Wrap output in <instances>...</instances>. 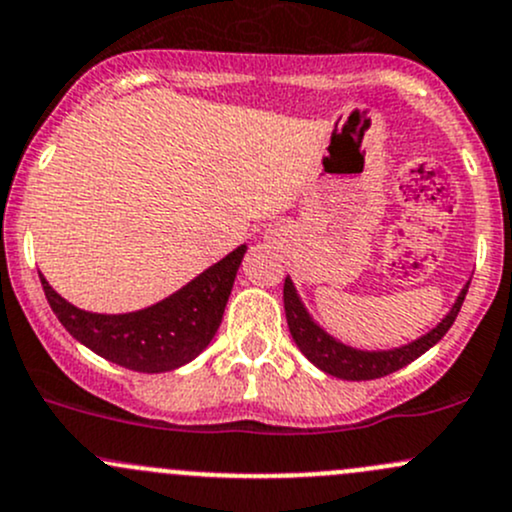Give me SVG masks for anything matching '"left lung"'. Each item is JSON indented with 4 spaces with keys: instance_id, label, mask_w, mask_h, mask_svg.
Masks as SVG:
<instances>
[{
    "instance_id": "8db88e82",
    "label": "left lung",
    "mask_w": 512,
    "mask_h": 512,
    "mask_svg": "<svg viewBox=\"0 0 512 512\" xmlns=\"http://www.w3.org/2000/svg\"><path fill=\"white\" fill-rule=\"evenodd\" d=\"M468 286H471V281H466V286L458 293L456 303L451 305V310L441 318V323L436 325V328H431L426 335L407 342V345L392 347V350H357V347L345 345V342H340L337 337L330 335L328 330L320 328V325L310 318L308 308H305L298 291H295L291 276L283 283V308H286L288 330H291L293 342L318 370H323L325 374H333L337 379L362 382V379L387 377V374L407 367L409 362H414L416 357L424 355L426 350H431L441 337L449 333L458 310H461L463 298H466Z\"/></svg>"
}]
</instances>
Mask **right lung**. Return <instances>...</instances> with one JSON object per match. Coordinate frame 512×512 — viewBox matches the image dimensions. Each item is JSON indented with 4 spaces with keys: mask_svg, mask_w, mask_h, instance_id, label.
Masks as SVG:
<instances>
[{
    "mask_svg": "<svg viewBox=\"0 0 512 512\" xmlns=\"http://www.w3.org/2000/svg\"><path fill=\"white\" fill-rule=\"evenodd\" d=\"M246 244L150 308L135 313H88L61 298L41 276L46 300L81 345L133 372H170L192 362L217 335Z\"/></svg>",
    "mask_w": 512,
    "mask_h": 512,
    "instance_id": "obj_1",
    "label": "right lung"
}]
</instances>
